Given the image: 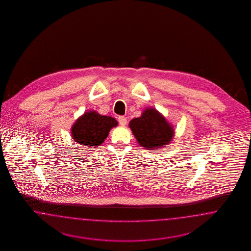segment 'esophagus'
Wrapping results in <instances>:
<instances>
[{
    "label": "esophagus",
    "instance_id": "34e87169",
    "mask_svg": "<svg viewBox=\"0 0 251 251\" xmlns=\"http://www.w3.org/2000/svg\"><path fill=\"white\" fill-rule=\"evenodd\" d=\"M119 122L122 126H125L127 124V119L124 116H120L119 117Z\"/></svg>",
    "mask_w": 251,
    "mask_h": 251
}]
</instances>
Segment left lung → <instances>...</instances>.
Instances as JSON below:
<instances>
[{"mask_svg":"<svg viewBox=\"0 0 251 251\" xmlns=\"http://www.w3.org/2000/svg\"><path fill=\"white\" fill-rule=\"evenodd\" d=\"M129 128L138 144L147 150H156L170 144L175 129L155 108L149 107L129 122Z\"/></svg>","mask_w":251,"mask_h":251,"instance_id":"left-lung-1","label":"left lung"}]
</instances>
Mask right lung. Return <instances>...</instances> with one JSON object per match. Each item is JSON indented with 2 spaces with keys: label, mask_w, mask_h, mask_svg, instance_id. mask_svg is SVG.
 Instances as JSON below:
<instances>
[{
  "label": "right lung",
  "mask_w": 251,
  "mask_h": 251,
  "mask_svg": "<svg viewBox=\"0 0 251 251\" xmlns=\"http://www.w3.org/2000/svg\"><path fill=\"white\" fill-rule=\"evenodd\" d=\"M116 126H118V122L114 118L92 110L79 117L71 131L73 139L78 145L94 148L102 145L110 129Z\"/></svg>",
  "instance_id": "obj_1"
}]
</instances>
